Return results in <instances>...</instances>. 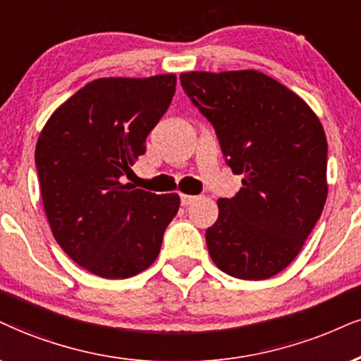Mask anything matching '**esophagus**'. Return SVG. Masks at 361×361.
<instances>
[{"label": "esophagus", "instance_id": "1", "mask_svg": "<svg viewBox=\"0 0 361 361\" xmlns=\"http://www.w3.org/2000/svg\"><path fill=\"white\" fill-rule=\"evenodd\" d=\"M197 201V195H189V194H180V202L182 206H190V204Z\"/></svg>", "mask_w": 361, "mask_h": 361}]
</instances>
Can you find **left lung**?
I'll use <instances>...</instances> for the list:
<instances>
[{"label":"left lung","instance_id":"8db88e82","mask_svg":"<svg viewBox=\"0 0 361 361\" xmlns=\"http://www.w3.org/2000/svg\"><path fill=\"white\" fill-rule=\"evenodd\" d=\"M192 104L216 128L243 188L219 199L206 231L222 273L261 281L283 271L322 216L328 195V144L311 106L257 70L180 73Z\"/></svg>","mask_w":361,"mask_h":361}]
</instances>
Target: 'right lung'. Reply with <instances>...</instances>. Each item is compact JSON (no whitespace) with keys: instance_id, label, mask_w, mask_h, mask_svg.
Instances as JSON below:
<instances>
[{"instance_id":"add662e5","label":"right lung","mask_w":361,"mask_h":361,"mask_svg":"<svg viewBox=\"0 0 361 361\" xmlns=\"http://www.w3.org/2000/svg\"><path fill=\"white\" fill-rule=\"evenodd\" d=\"M173 73L87 83L50 115L35 150L44 214L83 269L126 279L157 259L179 194L123 184L176 93Z\"/></svg>"}]
</instances>
